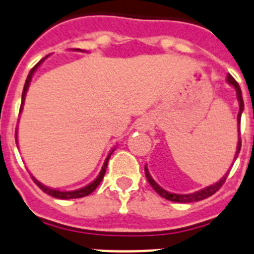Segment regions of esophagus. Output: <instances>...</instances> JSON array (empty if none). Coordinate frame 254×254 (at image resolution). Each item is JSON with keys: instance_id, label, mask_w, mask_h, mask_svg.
<instances>
[{"instance_id": "1", "label": "esophagus", "mask_w": 254, "mask_h": 254, "mask_svg": "<svg viewBox=\"0 0 254 254\" xmlns=\"http://www.w3.org/2000/svg\"><path fill=\"white\" fill-rule=\"evenodd\" d=\"M150 124H151V121H150L148 117H142L141 120L137 123V127L138 129H141V130H146V129L150 127Z\"/></svg>"}]
</instances>
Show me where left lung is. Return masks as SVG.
Wrapping results in <instances>:
<instances>
[{
	"instance_id": "left-lung-1",
	"label": "left lung",
	"mask_w": 254,
	"mask_h": 254,
	"mask_svg": "<svg viewBox=\"0 0 254 254\" xmlns=\"http://www.w3.org/2000/svg\"><path fill=\"white\" fill-rule=\"evenodd\" d=\"M227 82L230 84H232L236 90V95H238V100H239V106H240V109H239V115H238V123H239V142H238V150H236V155H235V159L238 158L239 152H240V148H241V138H240V120H241V112H243V109H244V102H243V95H241V90H240V86L239 83L235 80V78L228 74L227 75ZM145 175H146V179L147 181L150 183L152 188H154V190L163 197V198L168 199V201H172V202H183V203H188V202H195V201H201V199H205V198H209L210 195H213L214 193L219 190L222 185L224 184V181L227 179L228 174L224 175L222 179H220L216 184L210 185V187H206L205 189H201V190L195 191V193H191V194H175V193H170V191L164 190L163 188H160L159 185L156 184L155 181L152 180V177L150 176L148 174V170L147 167L145 166Z\"/></svg>"
}]
</instances>
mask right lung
Returning a JSON list of instances; mask_svg holds the SVG:
<instances>
[{
  "instance_id": "right-lung-1",
  "label": "right lung",
  "mask_w": 254,
  "mask_h": 254,
  "mask_svg": "<svg viewBox=\"0 0 254 254\" xmlns=\"http://www.w3.org/2000/svg\"><path fill=\"white\" fill-rule=\"evenodd\" d=\"M75 51H80V49H75ZM45 60V57L43 60H40L36 65H35L32 69H31V71L28 73V75H27V79H26V83H24V87H23V92H22V104H20V109H22V106H23V102H24V96H26V92L27 90H28V86H30V82H31V78H32V74L35 73V70L38 69L39 65H40L43 61ZM15 142H16V133H15ZM113 152V151H112ZM111 152V154H112ZM111 154H109L108 156H107L106 162H104V166H103L102 171H100V174H99V176L95 179L94 181H92L91 184L87 185V187L82 188V189H78V190H73V191H60V190H56V189H51V188L45 187V185L40 184L35 177H32V180H34V183L36 185H38L39 188H40L41 190L44 191V193H47V194L52 195V197H55V198H61V199H70V198H80V197H86V195L91 194L92 191L98 188V185L100 184V181L103 180V177H104V174H106V170H107V166H108V160L109 158H111Z\"/></svg>"
}]
</instances>
